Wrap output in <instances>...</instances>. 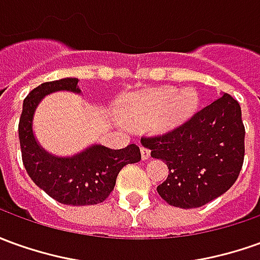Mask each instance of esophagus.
Listing matches in <instances>:
<instances>
[{
	"label": "esophagus",
	"instance_id": "obj_1",
	"mask_svg": "<svg viewBox=\"0 0 260 260\" xmlns=\"http://www.w3.org/2000/svg\"><path fill=\"white\" fill-rule=\"evenodd\" d=\"M140 150H141V158H143V160H148V158L151 157V155H150V150H148V148L141 147Z\"/></svg>",
	"mask_w": 260,
	"mask_h": 260
}]
</instances>
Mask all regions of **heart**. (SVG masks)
<instances>
[{
  "instance_id": "1",
  "label": "heart",
  "mask_w": 260,
  "mask_h": 260,
  "mask_svg": "<svg viewBox=\"0 0 260 260\" xmlns=\"http://www.w3.org/2000/svg\"><path fill=\"white\" fill-rule=\"evenodd\" d=\"M197 106L194 89L178 92L174 87H161L128 98L120 106V114L134 127L154 123L158 132H167L185 121Z\"/></svg>"
}]
</instances>
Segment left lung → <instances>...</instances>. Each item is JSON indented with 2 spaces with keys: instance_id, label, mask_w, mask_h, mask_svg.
<instances>
[{
  "instance_id": "1",
  "label": "left lung",
  "mask_w": 260,
  "mask_h": 260,
  "mask_svg": "<svg viewBox=\"0 0 260 260\" xmlns=\"http://www.w3.org/2000/svg\"><path fill=\"white\" fill-rule=\"evenodd\" d=\"M141 143L170 170L157 187L161 198L173 207L198 208L226 192L239 177L245 157L241 106L225 93L181 126L141 137Z\"/></svg>"
}]
</instances>
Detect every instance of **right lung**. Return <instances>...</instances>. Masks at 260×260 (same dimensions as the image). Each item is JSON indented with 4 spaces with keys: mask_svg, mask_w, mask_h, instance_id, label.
<instances>
[{
    "mask_svg": "<svg viewBox=\"0 0 260 260\" xmlns=\"http://www.w3.org/2000/svg\"><path fill=\"white\" fill-rule=\"evenodd\" d=\"M76 78L45 82L25 98L18 136L25 170L31 180L55 201L66 205H94L106 200L120 170L141 160L140 148L130 144L120 150L94 144L73 157H55L35 140L32 119L44 96L58 90L80 93Z\"/></svg>",
    "mask_w": 260,
    "mask_h": 260,
    "instance_id": "1",
    "label": "right lung"
}]
</instances>
